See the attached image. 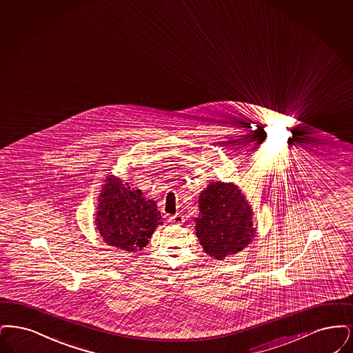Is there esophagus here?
Wrapping results in <instances>:
<instances>
[{"label":"esophagus","instance_id":"1","mask_svg":"<svg viewBox=\"0 0 353 353\" xmlns=\"http://www.w3.org/2000/svg\"><path fill=\"white\" fill-rule=\"evenodd\" d=\"M169 221L171 224H178V225H181L184 221V217L182 215H179V214H176V215L170 216Z\"/></svg>","mask_w":353,"mask_h":353}]
</instances>
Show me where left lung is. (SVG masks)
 <instances>
[{"label":"left lung","mask_w":353,"mask_h":353,"mask_svg":"<svg viewBox=\"0 0 353 353\" xmlns=\"http://www.w3.org/2000/svg\"><path fill=\"white\" fill-rule=\"evenodd\" d=\"M196 236L204 252L223 260L249 245L254 230L252 210L233 184L212 182L200 192Z\"/></svg>","instance_id":"obj_1"}]
</instances>
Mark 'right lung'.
<instances>
[{
	"mask_svg": "<svg viewBox=\"0 0 353 353\" xmlns=\"http://www.w3.org/2000/svg\"><path fill=\"white\" fill-rule=\"evenodd\" d=\"M161 220L154 200L145 199L139 190L114 176L107 178L96 217L97 230L107 244L137 252L149 243Z\"/></svg>",
	"mask_w": 353,
	"mask_h": 353,
	"instance_id": "right-lung-1",
	"label": "right lung"
}]
</instances>
